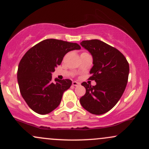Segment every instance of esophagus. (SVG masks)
<instances>
[{
    "label": "esophagus",
    "mask_w": 149,
    "mask_h": 149,
    "mask_svg": "<svg viewBox=\"0 0 149 149\" xmlns=\"http://www.w3.org/2000/svg\"><path fill=\"white\" fill-rule=\"evenodd\" d=\"M80 83H78V82L77 81H73L72 83V85H73V86H78V85H80Z\"/></svg>",
    "instance_id": "34e87169"
}]
</instances>
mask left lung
<instances>
[{
    "instance_id": "obj_1",
    "label": "left lung",
    "mask_w": 149,
    "mask_h": 149,
    "mask_svg": "<svg viewBox=\"0 0 149 149\" xmlns=\"http://www.w3.org/2000/svg\"><path fill=\"white\" fill-rule=\"evenodd\" d=\"M80 45L92 55L94 65L89 80L97 83L95 86L81 83L86 92L80 99V104L91 113L101 115L110 111L122 97L127 83L129 64L118 49L100 40H83Z\"/></svg>"
}]
</instances>
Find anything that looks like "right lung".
Masks as SVG:
<instances>
[{"label": "right lung", "instance_id": "obj_1", "mask_svg": "<svg viewBox=\"0 0 149 149\" xmlns=\"http://www.w3.org/2000/svg\"><path fill=\"white\" fill-rule=\"evenodd\" d=\"M80 49L77 43L49 38L25 53L19 64L17 80L22 97L33 111L45 115L59 105L63 93L72 81L55 79L53 82L52 73L61 64L66 53Z\"/></svg>", "mask_w": 149, "mask_h": 149}]
</instances>
